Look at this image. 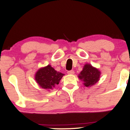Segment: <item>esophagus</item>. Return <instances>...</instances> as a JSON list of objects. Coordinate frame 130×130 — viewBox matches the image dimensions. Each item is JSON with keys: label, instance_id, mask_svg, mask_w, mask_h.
Masks as SVG:
<instances>
[{"label": "esophagus", "instance_id": "obj_1", "mask_svg": "<svg viewBox=\"0 0 130 130\" xmlns=\"http://www.w3.org/2000/svg\"><path fill=\"white\" fill-rule=\"evenodd\" d=\"M68 73L69 75H73L75 73V72L73 70H69V71H68Z\"/></svg>", "mask_w": 130, "mask_h": 130}]
</instances>
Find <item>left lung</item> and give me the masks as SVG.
<instances>
[{"label":"left lung","mask_w":130,"mask_h":130,"mask_svg":"<svg viewBox=\"0 0 130 130\" xmlns=\"http://www.w3.org/2000/svg\"><path fill=\"white\" fill-rule=\"evenodd\" d=\"M101 71L98 69L92 66L90 64H84L83 70L79 73L78 77L83 81L85 87H90L94 86L100 79Z\"/></svg>","instance_id":"obj_1"}]
</instances>
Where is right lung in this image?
<instances>
[{"mask_svg":"<svg viewBox=\"0 0 130 130\" xmlns=\"http://www.w3.org/2000/svg\"><path fill=\"white\" fill-rule=\"evenodd\" d=\"M64 75L57 72L50 64L40 68L35 74V80L40 87L50 91L58 85Z\"/></svg>","mask_w":130,"mask_h":130,"instance_id":"add662e5","label":"right lung"}]
</instances>
